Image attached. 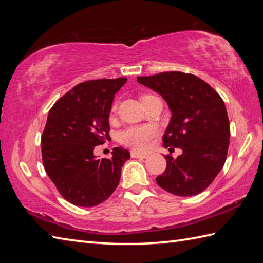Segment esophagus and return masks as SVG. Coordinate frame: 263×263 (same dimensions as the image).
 Returning a JSON list of instances; mask_svg holds the SVG:
<instances>
[{
    "mask_svg": "<svg viewBox=\"0 0 263 263\" xmlns=\"http://www.w3.org/2000/svg\"><path fill=\"white\" fill-rule=\"evenodd\" d=\"M131 154V157L132 158H147L148 155L147 154H142V153H138V152H135V150H132V152L130 153Z\"/></svg>",
    "mask_w": 263,
    "mask_h": 263,
    "instance_id": "obj_1",
    "label": "esophagus"
}]
</instances>
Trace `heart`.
Wrapping results in <instances>:
<instances>
[{
    "instance_id": "obj_1",
    "label": "heart",
    "mask_w": 263,
    "mask_h": 263,
    "mask_svg": "<svg viewBox=\"0 0 263 263\" xmlns=\"http://www.w3.org/2000/svg\"><path fill=\"white\" fill-rule=\"evenodd\" d=\"M152 95H144L142 100ZM116 102L111 105L110 115H115L117 111ZM158 135V128L154 124H136L125 127L124 130L120 132L119 140L122 144L130 147L137 152H146L152 146L154 139Z\"/></svg>"
}]
</instances>
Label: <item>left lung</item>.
Returning <instances> with one entry per match:
<instances>
[{
	"instance_id": "left-lung-1",
	"label": "left lung",
	"mask_w": 263,
	"mask_h": 263,
	"mask_svg": "<svg viewBox=\"0 0 263 263\" xmlns=\"http://www.w3.org/2000/svg\"><path fill=\"white\" fill-rule=\"evenodd\" d=\"M138 82L160 93L172 119L163 137L165 148H181L166 155V170L156 182L165 191L192 197L208 187L225 164L230 146V120L224 100L197 76L180 71L138 77Z\"/></svg>"
}]
</instances>
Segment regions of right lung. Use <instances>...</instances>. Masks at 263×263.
Returning a JSON list of instances; mask_svg holds the SVG:
<instances>
[{
	"label": "right lung",
	"mask_w": 263,
	"mask_h": 263,
	"mask_svg": "<svg viewBox=\"0 0 263 263\" xmlns=\"http://www.w3.org/2000/svg\"><path fill=\"white\" fill-rule=\"evenodd\" d=\"M125 82V77L81 82L48 111L42 136L44 168L72 204L97 205L119 185L122 166L130 153L116 147L111 159H98L93 149L109 139L111 103Z\"/></svg>",
	"instance_id": "right-lung-1"
}]
</instances>
